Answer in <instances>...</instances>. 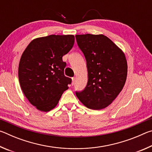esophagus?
I'll list each match as a JSON object with an SVG mask.
<instances>
[{"label":"esophagus","instance_id":"1","mask_svg":"<svg viewBox=\"0 0 152 152\" xmlns=\"http://www.w3.org/2000/svg\"><path fill=\"white\" fill-rule=\"evenodd\" d=\"M72 85H74V83H75V80H76V78H72Z\"/></svg>","mask_w":152,"mask_h":152}]
</instances>
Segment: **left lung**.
I'll list each match as a JSON object with an SVG mask.
<instances>
[{"mask_svg":"<svg viewBox=\"0 0 152 152\" xmlns=\"http://www.w3.org/2000/svg\"><path fill=\"white\" fill-rule=\"evenodd\" d=\"M76 39L86 60L88 82L76 92L88 109L106 108L116 99L124 86L127 75L125 53L109 37L100 35H76Z\"/></svg>","mask_w":152,"mask_h":152,"instance_id":"1","label":"left lung"}]
</instances>
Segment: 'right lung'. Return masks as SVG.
I'll return each mask as SVG.
<instances>
[{"label":"right lung","mask_w":152,"mask_h":152,"mask_svg":"<svg viewBox=\"0 0 152 152\" xmlns=\"http://www.w3.org/2000/svg\"><path fill=\"white\" fill-rule=\"evenodd\" d=\"M73 35L38 37L23 53L19 65L20 88L28 101L38 110L48 112L58 104L72 79L64 75L62 57L72 48Z\"/></svg>","instance_id":"1"}]
</instances>
